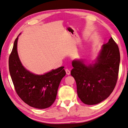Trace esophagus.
I'll list each match as a JSON object with an SVG mask.
<instances>
[{
    "mask_svg": "<svg viewBox=\"0 0 128 128\" xmlns=\"http://www.w3.org/2000/svg\"><path fill=\"white\" fill-rule=\"evenodd\" d=\"M65 71H66V74H67V75H70V73H71V72H70V70H69L68 69L66 68V70H65Z\"/></svg>",
    "mask_w": 128,
    "mask_h": 128,
    "instance_id": "34e87169",
    "label": "esophagus"
}]
</instances>
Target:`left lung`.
<instances>
[{"label": "left lung", "instance_id": "1", "mask_svg": "<svg viewBox=\"0 0 128 128\" xmlns=\"http://www.w3.org/2000/svg\"><path fill=\"white\" fill-rule=\"evenodd\" d=\"M120 60L118 46L110 38L102 47L94 64L87 65L83 60L72 61L71 74L83 103L94 105L110 96L118 80Z\"/></svg>", "mask_w": 128, "mask_h": 128}]
</instances>
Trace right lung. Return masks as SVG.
<instances>
[{
  "label": "right lung",
  "instance_id": "right-lung-1",
  "mask_svg": "<svg viewBox=\"0 0 128 128\" xmlns=\"http://www.w3.org/2000/svg\"><path fill=\"white\" fill-rule=\"evenodd\" d=\"M18 37L15 39L9 58V69L15 91L19 97L30 106L45 109L56 100L57 90L66 72L64 67L42 75L28 71L20 61L17 51Z\"/></svg>",
  "mask_w": 128,
  "mask_h": 128
}]
</instances>
